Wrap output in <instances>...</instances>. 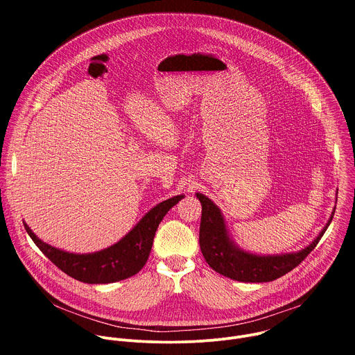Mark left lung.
<instances>
[{"label":"left lung","mask_w":355,"mask_h":355,"mask_svg":"<svg viewBox=\"0 0 355 355\" xmlns=\"http://www.w3.org/2000/svg\"><path fill=\"white\" fill-rule=\"evenodd\" d=\"M196 198L202 205L199 226L202 254L212 270L241 282H270L292 271L311 254L333 219L331 216L326 227L306 248L292 254L257 256L237 248L232 243L219 208L208 196L196 193Z\"/></svg>","instance_id":"obj_1"}]
</instances>
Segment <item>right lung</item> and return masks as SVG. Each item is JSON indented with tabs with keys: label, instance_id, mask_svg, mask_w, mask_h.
<instances>
[{
	"label": "right lung",
	"instance_id": "right-lung-1",
	"mask_svg": "<svg viewBox=\"0 0 355 355\" xmlns=\"http://www.w3.org/2000/svg\"><path fill=\"white\" fill-rule=\"evenodd\" d=\"M182 198L184 195H177L162 202L146 214L122 240L94 254H73L55 248L39 240L26 223L24 226L43 254L71 278L85 284H111L126 279L143 268L160 222Z\"/></svg>",
	"mask_w": 355,
	"mask_h": 355
}]
</instances>
